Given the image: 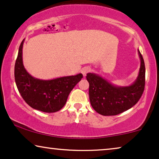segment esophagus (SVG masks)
<instances>
[{
  "label": "esophagus",
  "mask_w": 159,
  "mask_h": 159,
  "mask_svg": "<svg viewBox=\"0 0 159 159\" xmlns=\"http://www.w3.org/2000/svg\"><path fill=\"white\" fill-rule=\"evenodd\" d=\"M90 71V67H89V66H84L82 69V73L84 76H86L87 74H88Z\"/></svg>",
  "instance_id": "34e87169"
}]
</instances>
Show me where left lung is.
<instances>
[{"label": "left lung", "mask_w": 159, "mask_h": 159, "mask_svg": "<svg viewBox=\"0 0 159 159\" xmlns=\"http://www.w3.org/2000/svg\"><path fill=\"white\" fill-rule=\"evenodd\" d=\"M140 67L134 82L127 86H119L95 73H88L89 98L95 111L103 116H114L131 108L140 98L145 87V63L139 49Z\"/></svg>", "instance_id": "1"}]
</instances>
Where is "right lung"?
Segmentation results:
<instances>
[{"instance_id": "1", "label": "right lung", "mask_w": 159, "mask_h": 159, "mask_svg": "<svg viewBox=\"0 0 159 159\" xmlns=\"http://www.w3.org/2000/svg\"><path fill=\"white\" fill-rule=\"evenodd\" d=\"M25 39L19 48L15 63L14 77L21 97L34 109L53 113L61 109L66 103L69 93L83 75L65 76L51 80H41L32 77L23 64L22 49Z\"/></svg>"}]
</instances>
